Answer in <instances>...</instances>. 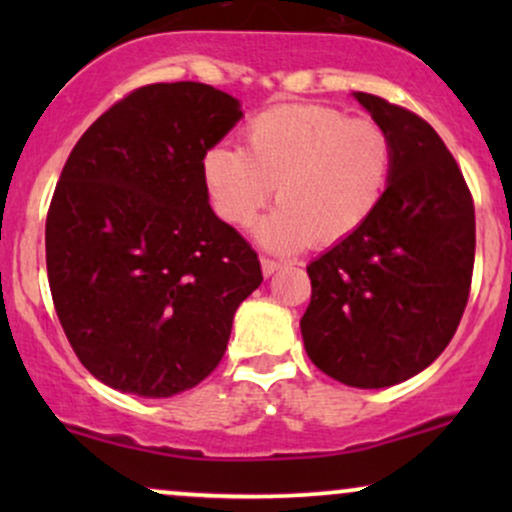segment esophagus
<instances>
[{
    "label": "esophagus",
    "mask_w": 512,
    "mask_h": 512,
    "mask_svg": "<svg viewBox=\"0 0 512 512\" xmlns=\"http://www.w3.org/2000/svg\"><path fill=\"white\" fill-rule=\"evenodd\" d=\"M260 262H262V274L264 276H272L276 269H279V262L272 260V257H262Z\"/></svg>",
    "instance_id": "obj_1"
}]
</instances>
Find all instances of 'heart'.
<instances>
[{
	"instance_id": "1",
	"label": "heart",
	"mask_w": 512,
	"mask_h": 512,
	"mask_svg": "<svg viewBox=\"0 0 512 512\" xmlns=\"http://www.w3.org/2000/svg\"><path fill=\"white\" fill-rule=\"evenodd\" d=\"M392 142L378 122L327 105H276L245 125V149L216 144L204 182L216 214L248 226L274 195L281 207L257 228L267 248L298 250L351 238L383 202Z\"/></svg>"
}]
</instances>
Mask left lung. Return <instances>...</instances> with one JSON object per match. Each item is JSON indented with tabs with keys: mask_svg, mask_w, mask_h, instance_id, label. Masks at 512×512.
<instances>
[{
	"mask_svg": "<svg viewBox=\"0 0 512 512\" xmlns=\"http://www.w3.org/2000/svg\"><path fill=\"white\" fill-rule=\"evenodd\" d=\"M356 101L390 134L392 173L370 221L308 264L301 317L310 361L351 387H390L450 344L474 269V202L424 117L373 93Z\"/></svg>",
	"mask_w": 512,
	"mask_h": 512,
	"instance_id": "8db88e82",
	"label": "left lung"
}]
</instances>
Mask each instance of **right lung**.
<instances>
[{"label": "right lung", "instance_id": "right-lung-1", "mask_svg": "<svg viewBox=\"0 0 512 512\" xmlns=\"http://www.w3.org/2000/svg\"><path fill=\"white\" fill-rule=\"evenodd\" d=\"M243 117L197 81L149 84L93 122L45 221L52 303L74 354L108 387L173 397L219 366L257 252L209 207L202 161Z\"/></svg>", "mask_w": 512, "mask_h": 512}]
</instances>
